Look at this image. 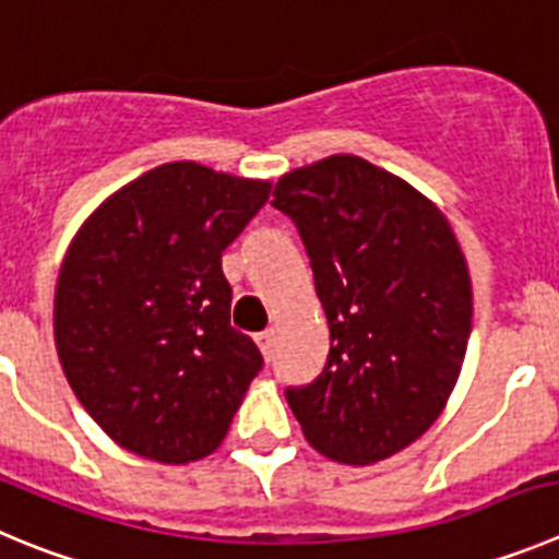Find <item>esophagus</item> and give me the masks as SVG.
Here are the masks:
<instances>
[{"label":"esophagus","mask_w":559,"mask_h":559,"mask_svg":"<svg viewBox=\"0 0 559 559\" xmlns=\"http://www.w3.org/2000/svg\"><path fill=\"white\" fill-rule=\"evenodd\" d=\"M254 341H258V346H260V352H263L265 360H271V355H274V330L260 332V335L254 337Z\"/></svg>","instance_id":"esophagus-1"}]
</instances>
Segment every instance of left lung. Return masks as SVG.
I'll return each mask as SVG.
<instances>
[{"mask_svg": "<svg viewBox=\"0 0 559 559\" xmlns=\"http://www.w3.org/2000/svg\"><path fill=\"white\" fill-rule=\"evenodd\" d=\"M274 204L299 227L330 357L288 388L310 447L371 465L416 443L447 407L471 335V276L449 218L396 174L332 155L283 174Z\"/></svg>", "mask_w": 559, "mask_h": 559, "instance_id": "8db88e82", "label": "left lung"}]
</instances>
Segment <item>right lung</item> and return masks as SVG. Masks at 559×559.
<instances>
[{"mask_svg":"<svg viewBox=\"0 0 559 559\" xmlns=\"http://www.w3.org/2000/svg\"><path fill=\"white\" fill-rule=\"evenodd\" d=\"M269 191V179L163 163L71 238L55 346L74 396L127 452L186 465L222 447L263 366L252 337L229 326L222 252Z\"/></svg>","mask_w":559,"mask_h":559,"instance_id":"obj_1","label":"right lung"}]
</instances>
